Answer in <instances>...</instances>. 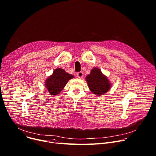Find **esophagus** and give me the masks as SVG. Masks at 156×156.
I'll return each mask as SVG.
<instances>
[{
	"label": "esophagus",
	"mask_w": 156,
	"mask_h": 156,
	"mask_svg": "<svg viewBox=\"0 0 156 156\" xmlns=\"http://www.w3.org/2000/svg\"><path fill=\"white\" fill-rule=\"evenodd\" d=\"M84 75H83V73L82 72H80L78 73H77L76 74V76L78 78H82L83 77Z\"/></svg>",
	"instance_id": "34e87169"
}]
</instances>
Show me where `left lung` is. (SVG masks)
<instances>
[{"mask_svg":"<svg viewBox=\"0 0 156 156\" xmlns=\"http://www.w3.org/2000/svg\"><path fill=\"white\" fill-rule=\"evenodd\" d=\"M86 80L91 92L98 96L107 92L111 86L107 78L103 75L101 71L97 68H94L91 70Z\"/></svg>","mask_w":156,"mask_h":156,"instance_id":"8db88e82","label":"left lung"}]
</instances>
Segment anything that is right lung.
Returning <instances> with one entry per match:
<instances>
[{
    "mask_svg": "<svg viewBox=\"0 0 156 156\" xmlns=\"http://www.w3.org/2000/svg\"><path fill=\"white\" fill-rule=\"evenodd\" d=\"M73 77V75L66 73L64 70L57 69L48 78L45 85L50 94L57 95L62 91L69 80Z\"/></svg>",
    "mask_w": 156,
    "mask_h": 156,
    "instance_id": "add662e5",
    "label": "right lung"
}]
</instances>
